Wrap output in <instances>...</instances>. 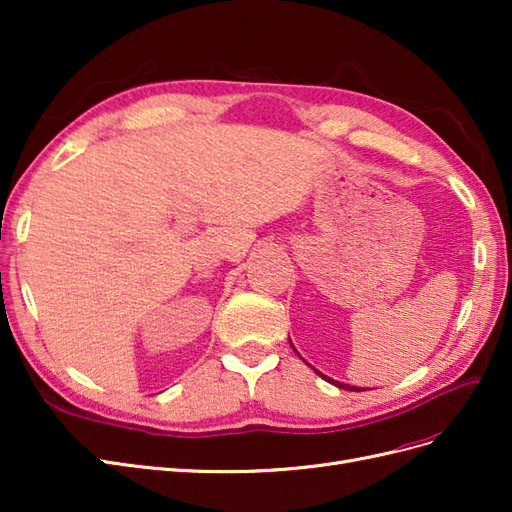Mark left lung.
<instances>
[{
    "instance_id": "8db88e82",
    "label": "left lung",
    "mask_w": 512,
    "mask_h": 512,
    "mask_svg": "<svg viewBox=\"0 0 512 512\" xmlns=\"http://www.w3.org/2000/svg\"><path fill=\"white\" fill-rule=\"evenodd\" d=\"M292 346V344H290ZM316 374L322 378V380H327V382H331V384H335L337 389H344V391H365V389H359V386H350V384H344V382H339V380H333V378H329V376H324V374H320L318 369H314Z\"/></svg>"
}]
</instances>
